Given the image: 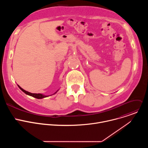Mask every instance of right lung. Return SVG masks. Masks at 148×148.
Returning <instances> with one entry per match:
<instances>
[{"label":"right lung","mask_w":148,"mask_h":148,"mask_svg":"<svg viewBox=\"0 0 148 148\" xmlns=\"http://www.w3.org/2000/svg\"><path fill=\"white\" fill-rule=\"evenodd\" d=\"M17 86L18 87V88H19L21 90H22L23 92H25L26 94H27V95H30V96H32V97H34V98H37V99H42V98H46V97L51 96V95H54V94H56V93L58 92V91L59 90H57V91H56L53 94H51V95H44V94H40V93H38V94L31 93V92H28V91H27L23 90L22 88H21L18 85H17Z\"/></svg>","instance_id":"right-lung-1"}]
</instances>
